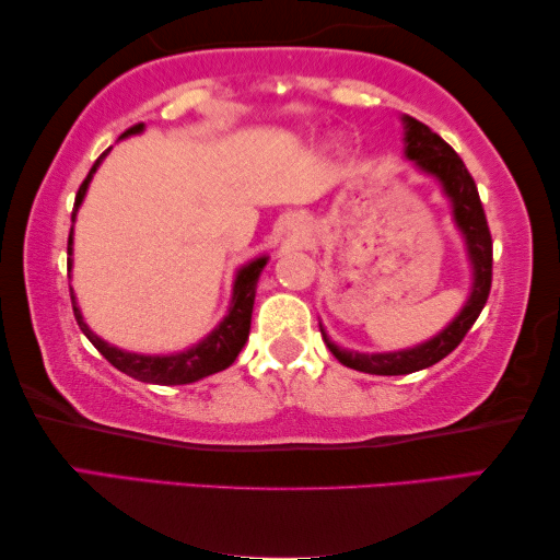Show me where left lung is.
I'll list each match as a JSON object with an SVG mask.
<instances>
[{
	"label": "left lung",
	"instance_id": "obj_1",
	"mask_svg": "<svg viewBox=\"0 0 560 560\" xmlns=\"http://www.w3.org/2000/svg\"><path fill=\"white\" fill-rule=\"evenodd\" d=\"M405 121V153L417 166L434 176L442 183L446 198L452 200L454 220L459 225V231L466 237V250H469V260L474 265V288L471 295L466 300V305L452 323H448L442 332L432 340L421 342L411 350L399 352H380V354H362V352H347L340 350L335 342H329V337H323L337 360L345 366L366 374H382V377H392V374H411L427 366L444 360L448 352H454L459 342L469 332L476 317L481 315L483 305H487L489 292H491V268H493V243L487 223V213H483L479 190L471 173L466 171L464 161L459 159L452 145H448L442 136L434 133L427 124L417 121L411 116H401Z\"/></svg>",
	"mask_w": 560,
	"mask_h": 560
}]
</instances>
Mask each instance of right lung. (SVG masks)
<instances>
[{
    "label": "right lung",
    "instance_id": "right-lung-1",
    "mask_svg": "<svg viewBox=\"0 0 560 560\" xmlns=\"http://www.w3.org/2000/svg\"><path fill=\"white\" fill-rule=\"evenodd\" d=\"M139 131H143V124L131 126L124 136H131ZM106 153L108 151L98 155L96 163L89 171V176L79 186V194H77V200H73V210H71V223L77 220V210L81 206V200H84V196H86L89 183H91V178H94V173L101 166V161H104ZM71 233H73V228H71ZM71 233H69V247H67L69 255H71V243H73ZM265 262H268V258L262 255V258H255L237 270V278L233 285V302H231V310H228V315L223 317V323H220L203 342H198L196 347L183 350L178 354H155V357L133 354V352H124V350H118V347H112L108 342H104L101 337L91 332L89 325L84 323L81 310L77 305V298H73V290H71L73 317H77L81 332L89 337V342L94 345L96 350L104 354L118 372H124V374H128V377H133L139 382H149V384H190V382L208 377V374L223 372L225 366H231L235 362V357L241 354L243 345L247 342V335H250L255 285H258V278L265 268ZM67 265L71 270V258Z\"/></svg>",
    "mask_w": 560,
    "mask_h": 560
}]
</instances>
